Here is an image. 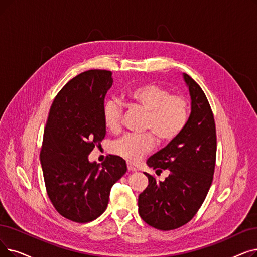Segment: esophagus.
Wrapping results in <instances>:
<instances>
[{
  "label": "esophagus",
  "mask_w": 257,
  "mask_h": 257,
  "mask_svg": "<svg viewBox=\"0 0 257 257\" xmlns=\"http://www.w3.org/2000/svg\"><path fill=\"white\" fill-rule=\"evenodd\" d=\"M127 168H128V170L129 171H131V172H135V171H137V168L133 165H131L130 163H128L127 164Z\"/></svg>",
  "instance_id": "esophagus-1"
}]
</instances>
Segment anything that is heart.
Listing matches in <instances>:
<instances>
[{
  "mask_svg": "<svg viewBox=\"0 0 257 257\" xmlns=\"http://www.w3.org/2000/svg\"><path fill=\"white\" fill-rule=\"evenodd\" d=\"M130 104L146 112L144 129L151 132L144 135H125L113 144L111 150L129 162H138L149 153L155 141L168 145L180 137L189 119V102L183 95L171 94L170 90L153 83L130 88L126 92ZM122 107L116 99H107L103 106L106 128L115 132L120 127Z\"/></svg>",
  "mask_w": 257,
  "mask_h": 257,
  "instance_id": "b5f03b06",
  "label": "heart"
}]
</instances>
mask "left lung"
<instances>
[{
    "label": "left lung",
    "mask_w": 257,
    "mask_h": 257,
    "mask_svg": "<svg viewBox=\"0 0 257 257\" xmlns=\"http://www.w3.org/2000/svg\"><path fill=\"white\" fill-rule=\"evenodd\" d=\"M191 96V114L176 140L148 159L156 173L168 170L164 182L148 177L139 195V213L155 229L169 231L190 221L197 213L213 181L216 160V128L213 112L199 85L184 73Z\"/></svg>",
    "instance_id": "obj_1"
}]
</instances>
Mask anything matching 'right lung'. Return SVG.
<instances>
[{"label":"right lung","mask_w":257,"mask_h":257,"mask_svg":"<svg viewBox=\"0 0 257 257\" xmlns=\"http://www.w3.org/2000/svg\"><path fill=\"white\" fill-rule=\"evenodd\" d=\"M112 83L108 70L73 77L54 97L44 130L40 161L48 197L62 216L80 224L104 213L111 188L127 171L117 155L101 166L88 161L106 136L103 106Z\"/></svg>","instance_id":"add662e5"}]
</instances>
